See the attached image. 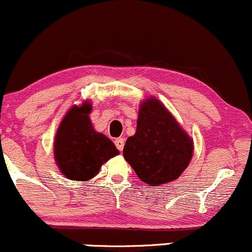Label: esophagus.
I'll return each instance as SVG.
<instances>
[{
    "mask_svg": "<svg viewBox=\"0 0 252 252\" xmlns=\"http://www.w3.org/2000/svg\"><path fill=\"white\" fill-rule=\"evenodd\" d=\"M115 145H116V148L120 151L123 150L124 148V139L123 138H116L115 139Z\"/></svg>",
    "mask_w": 252,
    "mask_h": 252,
    "instance_id": "esophagus-1",
    "label": "esophagus"
}]
</instances>
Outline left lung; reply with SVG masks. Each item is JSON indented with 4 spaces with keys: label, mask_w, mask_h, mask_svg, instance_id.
<instances>
[{
    "label": "left lung",
    "mask_w": 252,
    "mask_h": 252,
    "mask_svg": "<svg viewBox=\"0 0 252 252\" xmlns=\"http://www.w3.org/2000/svg\"><path fill=\"white\" fill-rule=\"evenodd\" d=\"M193 142L158 99L139 107L137 128L123 156L139 180L153 187L177 180L191 160Z\"/></svg>",
    "instance_id": "obj_1"
}]
</instances>
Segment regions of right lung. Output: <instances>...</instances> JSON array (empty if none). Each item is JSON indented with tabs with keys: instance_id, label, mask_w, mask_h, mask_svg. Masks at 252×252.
I'll use <instances>...</instances> for the list:
<instances>
[{
	"instance_id": "right-lung-1",
	"label": "right lung",
	"mask_w": 252,
	"mask_h": 252,
	"mask_svg": "<svg viewBox=\"0 0 252 252\" xmlns=\"http://www.w3.org/2000/svg\"><path fill=\"white\" fill-rule=\"evenodd\" d=\"M92 104L74 105L57 129L54 155L60 170L72 181H88L98 174L103 163L118 155L107 136L94 129L89 114Z\"/></svg>"
}]
</instances>
